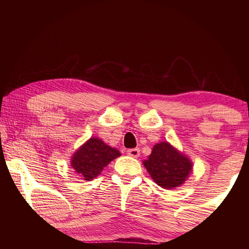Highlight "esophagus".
<instances>
[{
	"mask_svg": "<svg viewBox=\"0 0 249 249\" xmlns=\"http://www.w3.org/2000/svg\"><path fill=\"white\" fill-rule=\"evenodd\" d=\"M127 155L130 156V157L138 158V157H140V155H141V150H140V148L128 149V150H127Z\"/></svg>",
	"mask_w": 249,
	"mask_h": 249,
	"instance_id": "esophagus-1",
	"label": "esophagus"
}]
</instances>
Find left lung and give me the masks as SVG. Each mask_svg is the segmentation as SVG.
Returning <instances> with one entry per match:
<instances>
[{
  "instance_id": "8db88e82",
  "label": "left lung",
  "mask_w": 249,
  "mask_h": 249,
  "mask_svg": "<svg viewBox=\"0 0 249 249\" xmlns=\"http://www.w3.org/2000/svg\"><path fill=\"white\" fill-rule=\"evenodd\" d=\"M142 163L155 182L163 189L180 187L192 171L191 160L168 142L156 144Z\"/></svg>"
}]
</instances>
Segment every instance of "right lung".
Instances as JSON below:
<instances>
[{
	"label": "right lung",
	"mask_w": 249,
	"mask_h": 249,
	"mask_svg": "<svg viewBox=\"0 0 249 249\" xmlns=\"http://www.w3.org/2000/svg\"><path fill=\"white\" fill-rule=\"evenodd\" d=\"M121 153L96 137H91L73 154L71 167L83 180L90 181L98 177L104 167L113 159L120 157Z\"/></svg>",
	"instance_id": "obj_1"
}]
</instances>
